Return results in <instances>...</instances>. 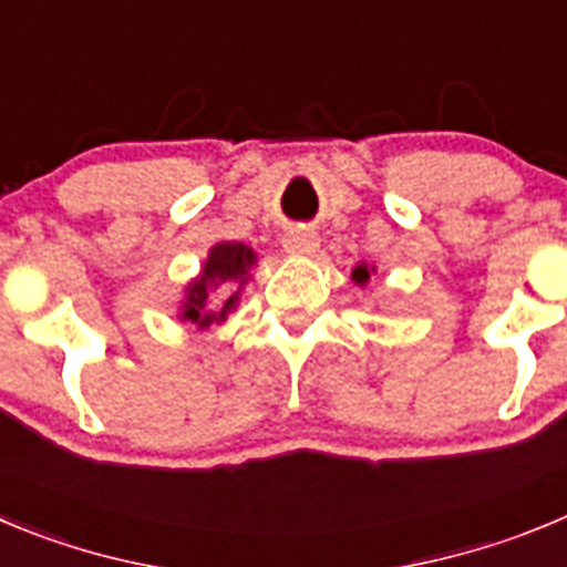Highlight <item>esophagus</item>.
<instances>
[{
    "mask_svg": "<svg viewBox=\"0 0 567 567\" xmlns=\"http://www.w3.org/2000/svg\"><path fill=\"white\" fill-rule=\"evenodd\" d=\"M284 249H287L289 256L309 258L320 249V238L315 230H303V227H298V230H289L287 236H284Z\"/></svg>",
    "mask_w": 567,
    "mask_h": 567,
    "instance_id": "obj_1",
    "label": "esophagus"
}]
</instances>
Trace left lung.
<instances>
[{
	"label": "left lung",
	"instance_id": "1",
	"mask_svg": "<svg viewBox=\"0 0 567 567\" xmlns=\"http://www.w3.org/2000/svg\"><path fill=\"white\" fill-rule=\"evenodd\" d=\"M371 275H377V267L365 261H360L354 269H351V280H354L357 287H368V284H371Z\"/></svg>",
	"mask_w": 567,
	"mask_h": 567
}]
</instances>
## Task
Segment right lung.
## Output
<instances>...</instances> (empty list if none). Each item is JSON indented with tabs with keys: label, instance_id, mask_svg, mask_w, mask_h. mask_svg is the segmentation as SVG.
Returning <instances> with one entry per match:
<instances>
[{
	"label": "right lung",
	"instance_id": "add662e5",
	"mask_svg": "<svg viewBox=\"0 0 567 567\" xmlns=\"http://www.w3.org/2000/svg\"><path fill=\"white\" fill-rule=\"evenodd\" d=\"M256 249L241 241H219L207 249V258L196 278H190L182 289V300L176 306L179 323H190L196 329H210L213 323H225L227 315L236 311L249 269L256 267ZM217 300L213 301L212 298Z\"/></svg>",
	"mask_w": 567,
	"mask_h": 567
}]
</instances>
